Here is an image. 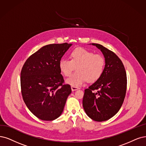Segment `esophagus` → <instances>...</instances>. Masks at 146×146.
Masks as SVG:
<instances>
[{
    "mask_svg": "<svg viewBox=\"0 0 146 146\" xmlns=\"http://www.w3.org/2000/svg\"><path fill=\"white\" fill-rule=\"evenodd\" d=\"M71 88H72V90L73 91H76V90H77L79 89L78 87H74V86H72Z\"/></svg>",
    "mask_w": 146,
    "mask_h": 146,
    "instance_id": "obj_1",
    "label": "esophagus"
}]
</instances>
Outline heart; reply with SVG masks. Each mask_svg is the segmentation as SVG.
Segmentation results:
<instances>
[{"instance_id":"1","label":"heart","mask_w":146,"mask_h":146,"mask_svg":"<svg viewBox=\"0 0 146 146\" xmlns=\"http://www.w3.org/2000/svg\"><path fill=\"white\" fill-rule=\"evenodd\" d=\"M105 60L99 54H94L83 47H77L70 52V59L63 58L59 62L61 72L70 76L76 68L77 72L66 79V82L79 87L87 80L93 82L98 80L104 71Z\"/></svg>"}]
</instances>
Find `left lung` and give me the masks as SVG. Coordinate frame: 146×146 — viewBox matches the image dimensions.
<instances>
[{
  "label": "left lung",
  "mask_w": 146,
  "mask_h": 146,
  "mask_svg": "<svg viewBox=\"0 0 146 146\" xmlns=\"http://www.w3.org/2000/svg\"><path fill=\"white\" fill-rule=\"evenodd\" d=\"M91 44L103 53L105 66L101 77L85 90L82 105L91 119L104 121L114 116L123 103L127 88L126 73L121 59L114 52L99 44Z\"/></svg>",
  "instance_id": "obj_1"
}]
</instances>
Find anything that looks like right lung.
Here are the masks:
<instances>
[{"instance_id":"add662e5","label":"right lung","mask_w":146,"mask_h":146,"mask_svg":"<svg viewBox=\"0 0 146 146\" xmlns=\"http://www.w3.org/2000/svg\"><path fill=\"white\" fill-rule=\"evenodd\" d=\"M72 44H51L31 55L21 69L20 84L23 99L30 111L42 120L60 116L68 96V84L64 85L59 62Z\"/></svg>"}]
</instances>
